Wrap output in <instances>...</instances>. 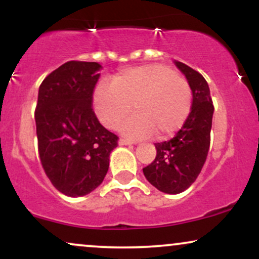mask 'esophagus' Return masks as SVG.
I'll return each mask as SVG.
<instances>
[{
	"label": "esophagus",
	"mask_w": 259,
	"mask_h": 259,
	"mask_svg": "<svg viewBox=\"0 0 259 259\" xmlns=\"http://www.w3.org/2000/svg\"><path fill=\"white\" fill-rule=\"evenodd\" d=\"M133 144H134V142L130 141V140H125V139H120L119 140V145H120V146H124V145H125V146H126V145H133Z\"/></svg>",
	"instance_id": "1"
}]
</instances>
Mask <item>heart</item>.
<instances>
[{
	"label": "heart",
	"mask_w": 259,
	"mask_h": 259,
	"mask_svg": "<svg viewBox=\"0 0 259 259\" xmlns=\"http://www.w3.org/2000/svg\"><path fill=\"white\" fill-rule=\"evenodd\" d=\"M123 133L133 139L171 138L189 118L192 91L185 78L162 64L130 68L101 81L94 91V107L106 127L115 130L127 115Z\"/></svg>",
	"instance_id": "obj_1"
}]
</instances>
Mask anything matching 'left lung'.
<instances>
[{
	"instance_id": "obj_1",
	"label": "left lung",
	"mask_w": 259,
	"mask_h": 259,
	"mask_svg": "<svg viewBox=\"0 0 259 259\" xmlns=\"http://www.w3.org/2000/svg\"><path fill=\"white\" fill-rule=\"evenodd\" d=\"M175 64L185 74L192 90L191 112L173 139L154 144L156 158L142 169L151 185L171 195L189 189L201 173L209 150L214 111L206 79L189 65Z\"/></svg>"
}]
</instances>
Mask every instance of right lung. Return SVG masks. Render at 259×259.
<instances>
[{
    "label": "right lung",
    "mask_w": 259,
    "mask_h": 259,
    "mask_svg": "<svg viewBox=\"0 0 259 259\" xmlns=\"http://www.w3.org/2000/svg\"><path fill=\"white\" fill-rule=\"evenodd\" d=\"M100 69L96 62L69 61L38 88V156L52 185L70 197L85 196L101 185L109 153L119 140L102 126L91 107Z\"/></svg>",
    "instance_id": "obj_1"
}]
</instances>
